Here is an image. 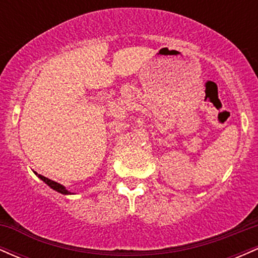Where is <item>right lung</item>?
Here are the masks:
<instances>
[{"instance_id":"add662e5","label":"right lung","mask_w":258,"mask_h":258,"mask_svg":"<svg viewBox=\"0 0 258 258\" xmlns=\"http://www.w3.org/2000/svg\"><path fill=\"white\" fill-rule=\"evenodd\" d=\"M38 177H40L41 179L43 180L44 183H46V184H48L49 186H51L52 189H54V190H57V191H59V193H61V194H70V191H68L67 189H65V186L64 185H61V184H59V183H57V182H54V180H52V179H49V178H47V177H44V176H42V174H38Z\"/></svg>"}]
</instances>
